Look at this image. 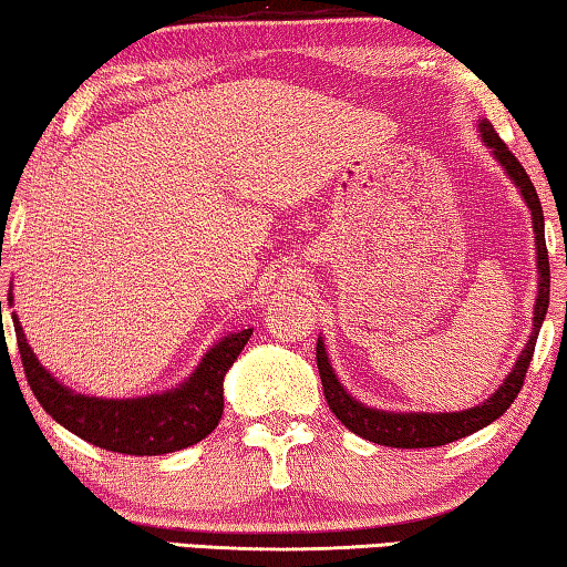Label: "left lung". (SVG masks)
Segmentation results:
<instances>
[{
	"mask_svg": "<svg viewBox=\"0 0 567 567\" xmlns=\"http://www.w3.org/2000/svg\"><path fill=\"white\" fill-rule=\"evenodd\" d=\"M476 126H478V134H482L484 146L494 154V159L502 164V169L507 172V177L515 182L522 199H525L529 207V215H533L535 250H537V299H535V311H533V332H529L527 344L522 347L515 368H512V372L504 378L502 385L496 388L484 403L466 408V411H456V413H417V411L398 413V411H380V408H370L360 403V400L347 393V388L339 382L332 368V360H329L327 354L324 339L319 337L317 364H319V378H321V385H324V398L329 408H332V413L352 433L362 435V439H368L372 443H380V446H390V449L446 446L451 441L464 439V435L482 431L489 423H494L496 417L507 411V408L515 403V398L519 395L527 368L529 362H533L539 327H543L547 307H550V260H547V246H545L543 205H539L535 185L529 182L525 167L517 162V156L507 150V144H504L499 136H496L489 121L482 118Z\"/></svg>",
	"mask_w": 567,
	"mask_h": 567,
	"instance_id": "left-lung-1",
	"label": "left lung"
}]
</instances>
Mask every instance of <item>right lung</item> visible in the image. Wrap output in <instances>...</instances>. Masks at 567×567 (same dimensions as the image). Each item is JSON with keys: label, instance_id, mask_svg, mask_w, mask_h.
Segmentation results:
<instances>
[{"label": "right lung", "instance_id": "add662e5", "mask_svg": "<svg viewBox=\"0 0 567 567\" xmlns=\"http://www.w3.org/2000/svg\"><path fill=\"white\" fill-rule=\"evenodd\" d=\"M14 301L10 289V303ZM22 368L34 398L63 429L93 446L128 456H162L203 441L215 431L223 415V380L238 360L254 329L225 334L205 352L203 360L177 388L144 398H93L81 395L34 357L20 319L12 313Z\"/></svg>", "mask_w": 567, "mask_h": 567}]
</instances>
